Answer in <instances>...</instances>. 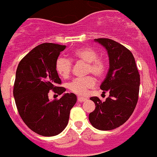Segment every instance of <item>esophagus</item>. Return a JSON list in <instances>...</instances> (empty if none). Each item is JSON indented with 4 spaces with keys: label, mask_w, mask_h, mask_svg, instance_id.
I'll list each match as a JSON object with an SVG mask.
<instances>
[{
    "label": "esophagus",
    "mask_w": 157,
    "mask_h": 157,
    "mask_svg": "<svg viewBox=\"0 0 157 157\" xmlns=\"http://www.w3.org/2000/svg\"><path fill=\"white\" fill-rule=\"evenodd\" d=\"M85 100H87L86 98H84V97H78L77 98V101H78L79 102H83V101H85Z\"/></svg>",
    "instance_id": "1"
}]
</instances>
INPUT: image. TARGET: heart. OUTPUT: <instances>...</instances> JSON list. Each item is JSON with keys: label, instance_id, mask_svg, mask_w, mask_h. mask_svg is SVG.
I'll list each match as a JSON object with an SVG mask.
<instances>
[{"label": "heart", "instance_id": "1", "mask_svg": "<svg viewBox=\"0 0 157 157\" xmlns=\"http://www.w3.org/2000/svg\"><path fill=\"white\" fill-rule=\"evenodd\" d=\"M72 58L88 63L86 67L87 73H93L97 77H102L106 72V62L103 58L98 56V52L90 47H83L74 50L72 53ZM72 67V62L66 57H59L56 63V70L62 78H67L70 76ZM96 81L94 76H88L84 78L74 79L68 84V90L77 95H85L90 89L94 88Z\"/></svg>", "mask_w": 157, "mask_h": 157}]
</instances>
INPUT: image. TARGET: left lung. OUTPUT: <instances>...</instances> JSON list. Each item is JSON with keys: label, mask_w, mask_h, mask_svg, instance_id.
<instances>
[{"label": "left lung", "mask_w": 157, "mask_h": 157, "mask_svg": "<svg viewBox=\"0 0 157 157\" xmlns=\"http://www.w3.org/2000/svg\"><path fill=\"white\" fill-rule=\"evenodd\" d=\"M95 41L106 49L109 56V71L100 88L109 95L105 101L98 97L90 98L96 108L89 119L97 129L109 131L123 125L133 113L138 101L140 77L133 55L127 48L105 38Z\"/></svg>", "instance_id": "8db88e82"}]
</instances>
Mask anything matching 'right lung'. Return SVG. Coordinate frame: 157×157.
<instances>
[{
  "mask_svg": "<svg viewBox=\"0 0 157 157\" xmlns=\"http://www.w3.org/2000/svg\"><path fill=\"white\" fill-rule=\"evenodd\" d=\"M66 46L45 43L37 46L22 58L16 71L13 97L17 109L25 125L43 136H56L68 123L70 110L76 102L74 94H64L50 101L49 91L59 95L65 88L59 87L61 80L56 63Z\"/></svg>",
  "mask_w": 157,
  "mask_h": 157,
  "instance_id": "right-lung-1",
  "label": "right lung"
}]
</instances>
